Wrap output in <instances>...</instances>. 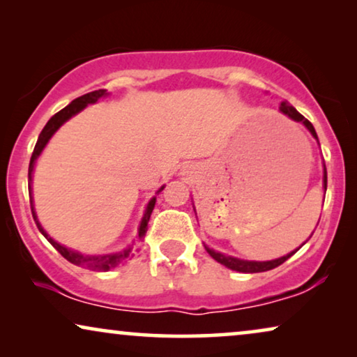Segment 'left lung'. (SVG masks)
Here are the masks:
<instances>
[{
  "label": "left lung",
  "mask_w": 357,
  "mask_h": 357,
  "mask_svg": "<svg viewBox=\"0 0 357 357\" xmlns=\"http://www.w3.org/2000/svg\"><path fill=\"white\" fill-rule=\"evenodd\" d=\"M280 110H281L284 115L289 116V119L294 120V121H302V123H304V125L307 126V128H309L310 133L314 135L315 138H317V133H315L314 125H312L310 121L307 120L304 115H301L299 112H297V110L294 109V107H292V105L289 104V102H286V100L281 102ZM324 185H325V190H326V169H325V174H324ZM302 245H304V243H302ZM299 248H301V247H299ZM299 248H297V250H299ZM206 250H208L209 255H211L218 263H221V265L231 268V270H234V271H241V273H261V271L273 270V268L282 265V263H284V261L287 260V258L292 257V255H294V253L297 252V250H294V252H291L289 255L281 257V258H278V260H271V261H247V260H238V258H234V257L222 255V253L214 252V250H211V248H208V247H206Z\"/></svg>",
  "instance_id": "left-lung-1"
}]
</instances>
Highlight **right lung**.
<instances>
[{
  "instance_id": "add662e5",
  "label": "right lung",
  "mask_w": 357,
  "mask_h": 357,
  "mask_svg": "<svg viewBox=\"0 0 357 357\" xmlns=\"http://www.w3.org/2000/svg\"><path fill=\"white\" fill-rule=\"evenodd\" d=\"M104 96H107V89H99V91L87 92V94L77 97V99L73 100L70 105H66L65 109H61L60 112H58V114L53 115L52 119L47 121V125L43 126L42 133L38 135L36 148H33V153H32V158H31V164H29V180H32V170H33V164H36V159L38 158V154L42 153V149L45 148V144L48 143V139L52 138V135L55 133V131L60 128V126L65 123L68 119H71L73 115H76L77 112H81L82 109H84L87 104H94V102H97V100L100 99V97H104ZM162 188H160V190H162ZM160 190H159V192H160ZM29 197H31L32 216H33V221H36V224H37L38 231H40L43 236L47 237V241L50 242L52 245L55 247L56 250L60 252L61 255L66 258L68 261H71L73 265L87 268V270H92V271H109V270H112V268L119 266L121 261H125L126 258L131 255V252H133V247H128V248H125V250H121L119 253H110V255H82V253L73 252V250H70V248L60 245V243H56L52 237H48V234L43 231L42 226L37 221L36 211H33V204H32L31 185H29ZM154 204H155V198L151 199L149 204H148V208H146L144 218H143V221H141V226H139V231H138V238H139V241H143L144 234H146V231H148V222H149L151 213H153V209H154Z\"/></svg>"
}]
</instances>
